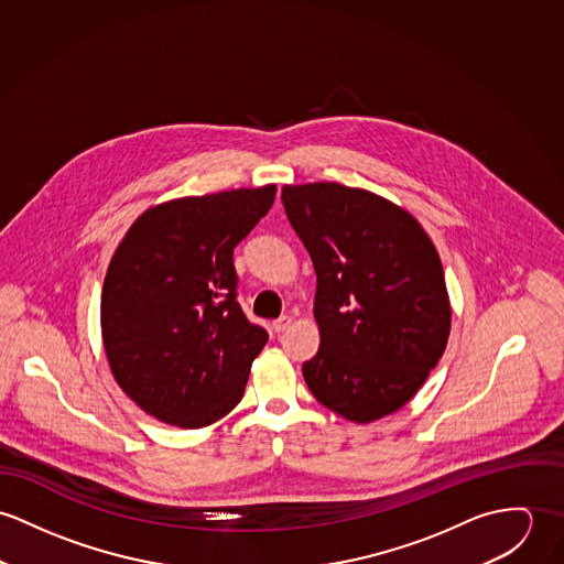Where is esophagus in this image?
Masks as SVG:
<instances>
[{
	"label": "esophagus",
	"instance_id": "34e87169",
	"mask_svg": "<svg viewBox=\"0 0 564 564\" xmlns=\"http://www.w3.org/2000/svg\"><path fill=\"white\" fill-rule=\"evenodd\" d=\"M290 326H292V315H281L279 319L272 322V328H274L276 333H283V330H288Z\"/></svg>",
	"mask_w": 564,
	"mask_h": 564
}]
</instances>
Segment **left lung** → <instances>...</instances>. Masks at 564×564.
Instances as JSON below:
<instances>
[{"label":"left lung","instance_id":"left-lung-1","mask_svg":"<svg viewBox=\"0 0 564 564\" xmlns=\"http://www.w3.org/2000/svg\"><path fill=\"white\" fill-rule=\"evenodd\" d=\"M290 225L317 276L319 348L303 364L315 400L370 424L402 409L449 337L437 249L422 225L375 192L333 182L283 186Z\"/></svg>","mask_w":564,"mask_h":564}]
</instances>
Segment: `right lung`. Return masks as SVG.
Wrapping results in <instances>:
<instances>
[{
	"label": "right lung",
	"mask_w": 564,
	"mask_h": 564,
	"mask_svg": "<svg viewBox=\"0 0 564 564\" xmlns=\"http://www.w3.org/2000/svg\"><path fill=\"white\" fill-rule=\"evenodd\" d=\"M276 186L184 196L147 209L112 254L101 335L119 387L149 415L203 429L245 395L268 333L238 303L234 249Z\"/></svg>",
	"instance_id": "obj_1"
}]
</instances>
